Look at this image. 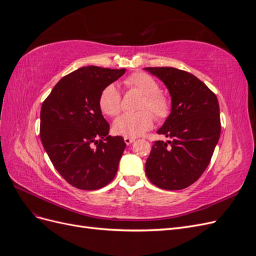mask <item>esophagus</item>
Wrapping results in <instances>:
<instances>
[{
    "label": "esophagus",
    "mask_w": 256,
    "mask_h": 256,
    "mask_svg": "<svg viewBox=\"0 0 256 256\" xmlns=\"http://www.w3.org/2000/svg\"><path fill=\"white\" fill-rule=\"evenodd\" d=\"M124 141H125V143L127 145H129V144H131L132 142H134V138H129V136H125V138H124Z\"/></svg>",
    "instance_id": "obj_1"
}]
</instances>
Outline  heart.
<instances>
[{
    "instance_id": "b5f03b06",
    "label": "heart",
    "mask_w": 256,
    "mask_h": 256,
    "mask_svg": "<svg viewBox=\"0 0 256 256\" xmlns=\"http://www.w3.org/2000/svg\"><path fill=\"white\" fill-rule=\"evenodd\" d=\"M124 84L129 90H138L143 95L138 106L141 111L125 113L116 118L113 122L115 134L129 138L143 134L154 126L153 112L159 120L168 118L171 112V104L168 98L160 92L159 83L152 76L143 72H136L127 76ZM98 104L104 114L108 116L118 115L122 109V95L118 88L114 84L106 85L100 92Z\"/></svg>"
}]
</instances>
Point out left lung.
Segmentation results:
<instances>
[{
	"mask_svg": "<svg viewBox=\"0 0 256 256\" xmlns=\"http://www.w3.org/2000/svg\"><path fill=\"white\" fill-rule=\"evenodd\" d=\"M164 82L172 99L171 114L157 132L172 141H156L145 164L148 180L164 190L196 182L212 160L221 132L219 102L196 76L173 67H147Z\"/></svg>",
	"mask_w": 256,
	"mask_h": 256,
	"instance_id": "left-lung-1",
	"label": "left lung"
}]
</instances>
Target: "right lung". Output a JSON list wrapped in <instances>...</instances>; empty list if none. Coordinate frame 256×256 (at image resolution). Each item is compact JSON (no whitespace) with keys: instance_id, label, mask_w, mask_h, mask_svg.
<instances>
[{"instance_id":"obj_1","label":"right lung","mask_w":256,"mask_h":256,"mask_svg":"<svg viewBox=\"0 0 256 256\" xmlns=\"http://www.w3.org/2000/svg\"><path fill=\"white\" fill-rule=\"evenodd\" d=\"M126 69L79 68L63 76L40 111V140L54 168L81 190L104 187L116 175L126 143L109 134L98 104L102 90Z\"/></svg>"}]
</instances>
